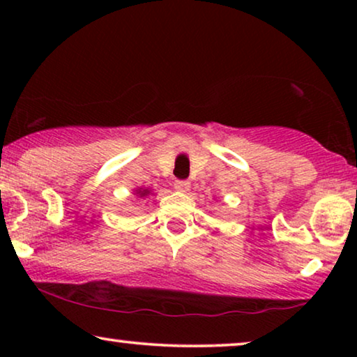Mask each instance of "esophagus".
Listing matches in <instances>:
<instances>
[{
  "mask_svg": "<svg viewBox=\"0 0 357 357\" xmlns=\"http://www.w3.org/2000/svg\"><path fill=\"white\" fill-rule=\"evenodd\" d=\"M175 188H177L178 192L187 193L190 190V182L188 180H177V182H175Z\"/></svg>",
  "mask_w": 357,
  "mask_h": 357,
  "instance_id": "1",
  "label": "esophagus"
}]
</instances>
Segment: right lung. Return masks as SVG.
Listing matches in <instances>:
<instances>
[{
	"mask_svg": "<svg viewBox=\"0 0 357 357\" xmlns=\"http://www.w3.org/2000/svg\"><path fill=\"white\" fill-rule=\"evenodd\" d=\"M138 195H141V197H146V195H149V190H139Z\"/></svg>",
	"mask_w": 357,
	"mask_h": 357,
	"instance_id": "add662e5",
	"label": "right lung"
}]
</instances>
